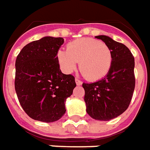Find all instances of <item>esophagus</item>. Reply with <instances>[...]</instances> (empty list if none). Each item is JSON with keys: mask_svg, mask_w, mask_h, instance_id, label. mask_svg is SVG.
<instances>
[{"mask_svg": "<svg viewBox=\"0 0 150 150\" xmlns=\"http://www.w3.org/2000/svg\"><path fill=\"white\" fill-rule=\"evenodd\" d=\"M75 82H76V84H77V86H81V84H82V81H80V80H79V79H77V78L75 79Z\"/></svg>", "mask_w": 150, "mask_h": 150, "instance_id": "obj_1", "label": "esophagus"}]
</instances>
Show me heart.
Listing matches in <instances>:
<instances>
[{
	"mask_svg": "<svg viewBox=\"0 0 150 150\" xmlns=\"http://www.w3.org/2000/svg\"><path fill=\"white\" fill-rule=\"evenodd\" d=\"M58 62L65 73L74 72L79 62V70L89 81L105 77L112 67V54L105 43L94 38H79L67 45V50H59Z\"/></svg>",
	"mask_w": 150,
	"mask_h": 150,
	"instance_id": "b5f03b06",
	"label": "heart"
}]
</instances>
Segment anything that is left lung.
<instances>
[{
	"instance_id": "obj_1",
	"label": "left lung",
	"mask_w": 150,
	"mask_h": 150,
	"mask_svg": "<svg viewBox=\"0 0 150 150\" xmlns=\"http://www.w3.org/2000/svg\"><path fill=\"white\" fill-rule=\"evenodd\" d=\"M100 39L112 51L110 71L99 81L83 83L86 112L96 120L109 121L124 112L132 100L135 89V59L130 50L108 36Z\"/></svg>"
}]
</instances>
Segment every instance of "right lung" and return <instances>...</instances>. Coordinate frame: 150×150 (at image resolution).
I'll list each match as a JSON object with an SVG mask.
<instances>
[{"mask_svg": "<svg viewBox=\"0 0 150 150\" xmlns=\"http://www.w3.org/2000/svg\"><path fill=\"white\" fill-rule=\"evenodd\" d=\"M64 42L62 38L44 37L26 45L17 56L15 91L23 109L34 120L60 119L65 101L76 87L73 75L59 69L57 53Z\"/></svg>", "mask_w": 150, "mask_h": 150, "instance_id": "obj_1", "label": "right lung"}]
</instances>
